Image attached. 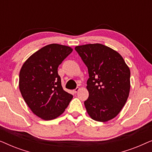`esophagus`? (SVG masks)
Masks as SVG:
<instances>
[{
    "label": "esophagus",
    "instance_id": "1",
    "mask_svg": "<svg viewBox=\"0 0 152 152\" xmlns=\"http://www.w3.org/2000/svg\"><path fill=\"white\" fill-rule=\"evenodd\" d=\"M80 88H79V87H77V88H76L75 89V90L73 91V92H74L75 93H77L78 91H80Z\"/></svg>",
    "mask_w": 152,
    "mask_h": 152
}]
</instances>
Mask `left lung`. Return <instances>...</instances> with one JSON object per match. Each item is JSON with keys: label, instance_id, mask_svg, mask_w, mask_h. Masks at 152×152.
<instances>
[{"label": "left lung", "instance_id": "1", "mask_svg": "<svg viewBox=\"0 0 152 152\" xmlns=\"http://www.w3.org/2000/svg\"><path fill=\"white\" fill-rule=\"evenodd\" d=\"M75 49L88 70L89 96L84 102L87 113L95 121L113 119L129 95V68L117 51L100 43L77 45Z\"/></svg>", "mask_w": 152, "mask_h": 152}]
</instances>
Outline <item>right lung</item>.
<instances>
[{
    "label": "right lung",
    "instance_id": "add662e5",
    "mask_svg": "<svg viewBox=\"0 0 152 152\" xmlns=\"http://www.w3.org/2000/svg\"><path fill=\"white\" fill-rule=\"evenodd\" d=\"M72 52L69 46L52 43L35 52L23 64L18 84L20 93L32 113L41 119L59 117L72 99L62 88L57 71Z\"/></svg>",
    "mask_w": 152,
    "mask_h": 152
}]
</instances>
